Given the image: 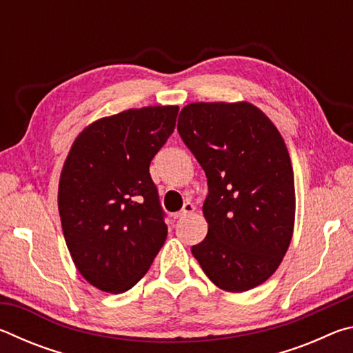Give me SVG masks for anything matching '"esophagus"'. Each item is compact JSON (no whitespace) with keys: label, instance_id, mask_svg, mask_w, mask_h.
<instances>
[{"label":"esophagus","instance_id":"34e87169","mask_svg":"<svg viewBox=\"0 0 353 353\" xmlns=\"http://www.w3.org/2000/svg\"><path fill=\"white\" fill-rule=\"evenodd\" d=\"M193 212H194V205L191 204V202H185L183 207H182V210L179 212V213H176V214H174V218H176V219L187 218V216H190V214L193 213Z\"/></svg>","mask_w":353,"mask_h":353}]
</instances>
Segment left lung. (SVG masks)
I'll return each mask as SVG.
<instances>
[{"label": "left lung", "instance_id": "left-lung-1", "mask_svg": "<svg viewBox=\"0 0 353 353\" xmlns=\"http://www.w3.org/2000/svg\"><path fill=\"white\" fill-rule=\"evenodd\" d=\"M177 130L208 183V232L191 252L218 288L252 290L277 271L294 230V172L282 135L248 101L191 103Z\"/></svg>", "mask_w": 353, "mask_h": 353}]
</instances>
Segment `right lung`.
<instances>
[{
    "label": "right lung",
    "mask_w": 353,
    "mask_h": 353,
    "mask_svg": "<svg viewBox=\"0 0 353 353\" xmlns=\"http://www.w3.org/2000/svg\"><path fill=\"white\" fill-rule=\"evenodd\" d=\"M177 105L99 118L77 135L59 181V214L77 271L124 292L148 272L168 227L149 165L176 128Z\"/></svg>",
    "instance_id": "1"
}]
</instances>
